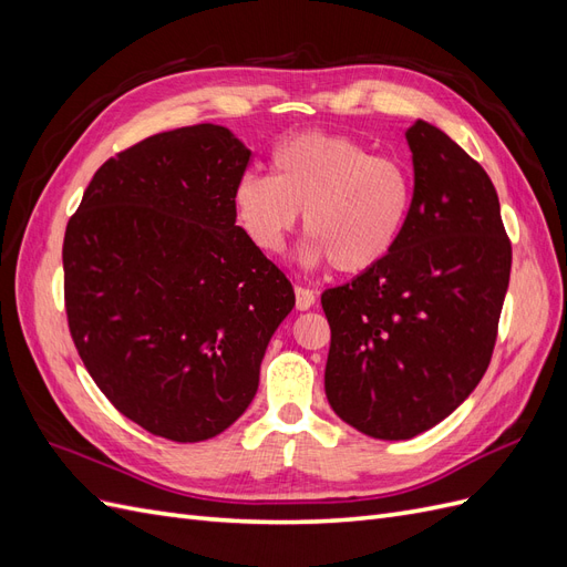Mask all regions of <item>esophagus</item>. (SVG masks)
Returning <instances> with one entry per match:
<instances>
[{"label":"esophagus","instance_id":"34e87169","mask_svg":"<svg viewBox=\"0 0 567 567\" xmlns=\"http://www.w3.org/2000/svg\"><path fill=\"white\" fill-rule=\"evenodd\" d=\"M315 300H317L315 290L305 288V286H296V307H298V310H310Z\"/></svg>","mask_w":567,"mask_h":567}]
</instances>
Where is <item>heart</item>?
I'll list each match as a JSON object with an SVG mask.
<instances>
[{
    "label": "heart",
    "instance_id": "heart-1",
    "mask_svg": "<svg viewBox=\"0 0 567 567\" xmlns=\"http://www.w3.org/2000/svg\"><path fill=\"white\" fill-rule=\"evenodd\" d=\"M414 200L409 167L375 156L342 134L307 132L271 156V177L246 173L234 188V213L250 244L267 255L286 248L298 213L310 262L329 260L357 274L379 265L400 241Z\"/></svg>",
    "mask_w": 567,
    "mask_h": 567
}]
</instances>
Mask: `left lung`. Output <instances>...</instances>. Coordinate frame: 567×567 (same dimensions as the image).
<instances>
[{"mask_svg":"<svg viewBox=\"0 0 567 567\" xmlns=\"http://www.w3.org/2000/svg\"><path fill=\"white\" fill-rule=\"evenodd\" d=\"M406 142L414 200L400 241L321 296L331 326L326 398L379 440L427 431L475 390L511 277V238L483 165L423 120Z\"/></svg>","mask_w":567,"mask_h":567,"instance_id":"left-lung-1","label":"left lung"}]
</instances>
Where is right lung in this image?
<instances>
[{"label": "right lung", "instance_id": "add662e5", "mask_svg": "<svg viewBox=\"0 0 567 567\" xmlns=\"http://www.w3.org/2000/svg\"><path fill=\"white\" fill-rule=\"evenodd\" d=\"M250 151L219 125L115 153L63 236V300L78 354L120 414L200 442L244 414L277 326L286 274L236 227Z\"/></svg>", "mask_w": 567, "mask_h": 567}]
</instances>
